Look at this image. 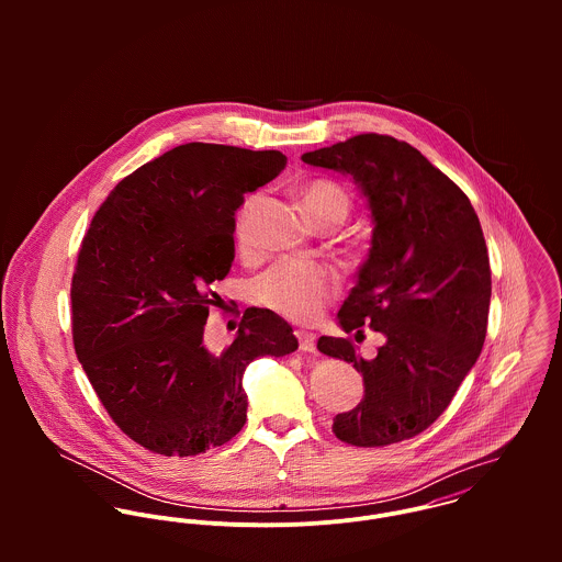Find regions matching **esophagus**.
<instances>
[{
    "instance_id": "34e87169",
    "label": "esophagus",
    "mask_w": 562,
    "mask_h": 562,
    "mask_svg": "<svg viewBox=\"0 0 562 562\" xmlns=\"http://www.w3.org/2000/svg\"><path fill=\"white\" fill-rule=\"evenodd\" d=\"M299 348L303 352H316V335L312 330H296Z\"/></svg>"
}]
</instances>
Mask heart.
<instances>
[{
    "label": "heart",
    "instance_id": "obj_1",
    "mask_svg": "<svg viewBox=\"0 0 562 562\" xmlns=\"http://www.w3.org/2000/svg\"><path fill=\"white\" fill-rule=\"evenodd\" d=\"M299 196L307 218L314 225L328 218H335L341 225L350 212L348 192L337 181L326 177L305 181L299 188ZM250 210L252 201L241 207L238 216L236 238L240 246L248 244ZM337 288L339 279L330 266L307 259H281L255 281L252 292L263 307L290 321L305 322L321 314Z\"/></svg>",
    "mask_w": 562,
    "mask_h": 562
}]
</instances>
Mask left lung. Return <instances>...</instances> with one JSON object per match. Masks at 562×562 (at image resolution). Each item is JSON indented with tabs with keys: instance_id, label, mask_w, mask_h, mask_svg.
I'll use <instances>...</instances> for the list:
<instances>
[{
	"instance_id": "left-lung-1",
	"label": "left lung",
	"mask_w": 562,
	"mask_h": 562,
	"mask_svg": "<svg viewBox=\"0 0 562 562\" xmlns=\"http://www.w3.org/2000/svg\"><path fill=\"white\" fill-rule=\"evenodd\" d=\"M303 161L352 177L374 225L337 321L346 333L370 324L385 344L363 359L350 339H318L366 387L352 411L335 415L333 432L361 448L398 443L448 408L481 355L491 303L481 221L452 179L392 136L361 134Z\"/></svg>"
}]
</instances>
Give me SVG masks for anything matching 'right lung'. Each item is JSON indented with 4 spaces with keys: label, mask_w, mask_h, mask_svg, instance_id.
<instances>
[{
    "label": "right lung",
    "mask_w": 562,
    "mask_h": 562,
    "mask_svg": "<svg viewBox=\"0 0 562 562\" xmlns=\"http://www.w3.org/2000/svg\"><path fill=\"white\" fill-rule=\"evenodd\" d=\"M285 164L281 151L179 145L125 177L92 216L71 283L76 355L114 424L151 452L227 443L246 422V366L299 348L288 322L257 307L223 352L203 341L244 194Z\"/></svg>",
    "instance_id": "1"
}]
</instances>
